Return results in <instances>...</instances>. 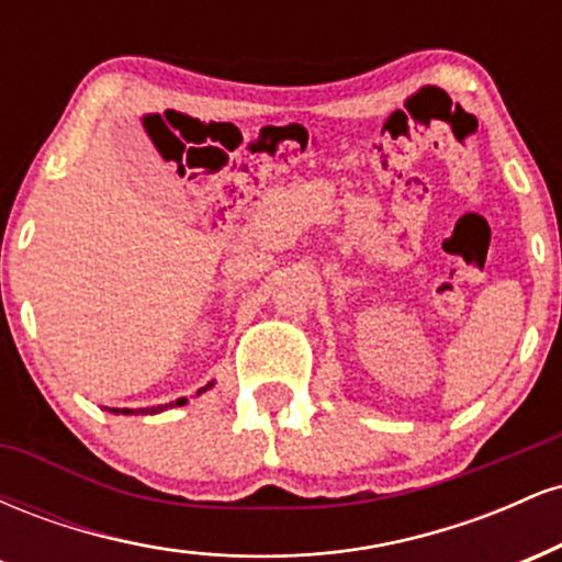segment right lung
<instances>
[{
    "mask_svg": "<svg viewBox=\"0 0 562 562\" xmlns=\"http://www.w3.org/2000/svg\"><path fill=\"white\" fill-rule=\"evenodd\" d=\"M203 391H209V385H205V389H200L198 393H203ZM182 404H187V398H177V402H171V404H160L150 412H160V409H166V406H182ZM111 412H121V415H128V409H111ZM139 412H147V409H139Z\"/></svg>",
    "mask_w": 562,
    "mask_h": 562,
    "instance_id": "right-lung-1",
    "label": "right lung"
}]
</instances>
